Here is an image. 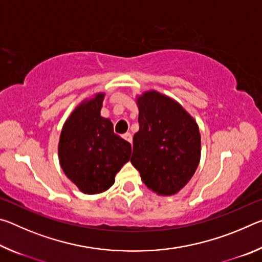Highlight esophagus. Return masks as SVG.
<instances>
[{"instance_id": "1", "label": "esophagus", "mask_w": 262, "mask_h": 262, "mask_svg": "<svg viewBox=\"0 0 262 262\" xmlns=\"http://www.w3.org/2000/svg\"><path fill=\"white\" fill-rule=\"evenodd\" d=\"M122 137H123V139H125L127 142H129V143L132 144V142H133V136H132L130 133H126V134L123 135Z\"/></svg>"}]
</instances>
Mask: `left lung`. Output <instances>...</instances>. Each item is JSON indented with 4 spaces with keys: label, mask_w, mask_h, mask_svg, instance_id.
<instances>
[{
    "label": "left lung",
    "mask_w": 262,
    "mask_h": 262,
    "mask_svg": "<svg viewBox=\"0 0 262 262\" xmlns=\"http://www.w3.org/2000/svg\"><path fill=\"white\" fill-rule=\"evenodd\" d=\"M140 129L133 139L130 162L145 186L173 195L187 185L201 158L195 119L178 101L150 90L137 96Z\"/></svg>",
    "instance_id": "1"
}]
</instances>
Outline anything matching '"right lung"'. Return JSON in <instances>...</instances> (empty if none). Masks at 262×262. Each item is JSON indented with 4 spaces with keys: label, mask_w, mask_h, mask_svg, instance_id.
I'll use <instances>...</instances> for the list:
<instances>
[{
    "label": "right lung",
    "mask_w": 262,
    "mask_h": 262,
    "mask_svg": "<svg viewBox=\"0 0 262 262\" xmlns=\"http://www.w3.org/2000/svg\"><path fill=\"white\" fill-rule=\"evenodd\" d=\"M105 94L83 100L66 120L59 141L64 174L84 194H99L114 184L115 174L130 159L132 145L100 115Z\"/></svg>",
    "instance_id": "right-lung-1"
}]
</instances>
